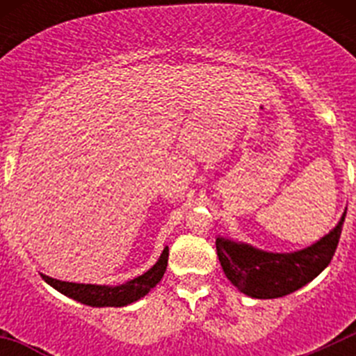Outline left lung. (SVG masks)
<instances>
[{
  "label": "left lung",
  "mask_w": 356,
  "mask_h": 356,
  "mask_svg": "<svg viewBox=\"0 0 356 356\" xmlns=\"http://www.w3.org/2000/svg\"><path fill=\"white\" fill-rule=\"evenodd\" d=\"M344 217L346 212L328 235L294 253H269L250 244L217 237V257L226 278L241 292L257 300L282 298L325 271L337 250Z\"/></svg>",
  "instance_id": "8db88e82"
}]
</instances>
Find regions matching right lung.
<instances>
[{
  "mask_svg": "<svg viewBox=\"0 0 356 356\" xmlns=\"http://www.w3.org/2000/svg\"><path fill=\"white\" fill-rule=\"evenodd\" d=\"M168 257L169 248L165 246L162 254H160V259L156 260V264L151 267L149 271L130 280L127 284L115 285V287H110V285L72 284V282L49 278L46 275H42V280L64 296H69L72 300L89 305V307H127V305L134 303V301L140 300L143 296H146L162 280L165 267H168Z\"/></svg>",
  "mask_w": 356,
  "mask_h": 356,
  "instance_id": "right-lung-1",
  "label": "right lung"
}]
</instances>
